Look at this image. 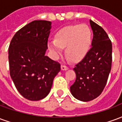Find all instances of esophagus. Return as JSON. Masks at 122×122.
I'll list each match as a JSON object with an SVG mask.
<instances>
[{
	"label": "esophagus",
	"mask_w": 122,
	"mask_h": 122,
	"mask_svg": "<svg viewBox=\"0 0 122 122\" xmlns=\"http://www.w3.org/2000/svg\"><path fill=\"white\" fill-rule=\"evenodd\" d=\"M61 68L62 71H66V70H68V69H69V67H68V66H65V65H61Z\"/></svg>",
	"instance_id": "obj_1"
}]
</instances>
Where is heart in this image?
I'll return each mask as SVG.
<instances>
[{
	"instance_id": "b5f03b06",
	"label": "heart",
	"mask_w": 122,
	"mask_h": 122,
	"mask_svg": "<svg viewBox=\"0 0 122 122\" xmlns=\"http://www.w3.org/2000/svg\"><path fill=\"white\" fill-rule=\"evenodd\" d=\"M92 39V29L87 25H69L56 32L55 40L49 42L48 46L54 57H57L65 48V55L73 62H78L88 53Z\"/></svg>"
}]
</instances>
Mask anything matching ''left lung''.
I'll list each match as a JSON object with an SVG mask.
<instances>
[{
  "label": "left lung",
  "mask_w": 122,
  "mask_h": 122,
  "mask_svg": "<svg viewBox=\"0 0 122 122\" xmlns=\"http://www.w3.org/2000/svg\"><path fill=\"white\" fill-rule=\"evenodd\" d=\"M93 33L92 48L74 69L76 80L70 87L72 95L84 102L99 96L107 82L112 66V43L105 30L90 20Z\"/></svg>",
  "instance_id": "1"
}]
</instances>
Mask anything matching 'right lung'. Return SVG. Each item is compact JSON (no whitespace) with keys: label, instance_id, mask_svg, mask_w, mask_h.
<instances>
[{"label":"right lung","instance_id":"right-lung-1","mask_svg":"<svg viewBox=\"0 0 122 122\" xmlns=\"http://www.w3.org/2000/svg\"><path fill=\"white\" fill-rule=\"evenodd\" d=\"M51 28V21H33L18 30L10 44V76L20 94L30 101L45 98L61 70L58 62L45 56Z\"/></svg>","mask_w":122,"mask_h":122}]
</instances>
